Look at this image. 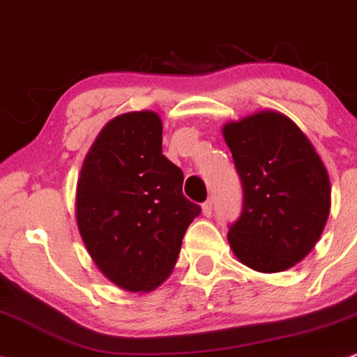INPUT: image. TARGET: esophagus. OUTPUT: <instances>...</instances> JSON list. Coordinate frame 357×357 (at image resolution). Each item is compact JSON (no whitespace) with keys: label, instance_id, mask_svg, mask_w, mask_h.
Wrapping results in <instances>:
<instances>
[{"label":"esophagus","instance_id":"obj_1","mask_svg":"<svg viewBox=\"0 0 357 357\" xmlns=\"http://www.w3.org/2000/svg\"><path fill=\"white\" fill-rule=\"evenodd\" d=\"M202 213L205 217L212 215V200H207V202L202 204Z\"/></svg>","mask_w":357,"mask_h":357}]
</instances>
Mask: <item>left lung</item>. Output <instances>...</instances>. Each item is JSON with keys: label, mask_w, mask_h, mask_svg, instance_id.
<instances>
[{"label": "left lung", "mask_w": 357, "mask_h": 357, "mask_svg": "<svg viewBox=\"0 0 357 357\" xmlns=\"http://www.w3.org/2000/svg\"><path fill=\"white\" fill-rule=\"evenodd\" d=\"M222 135L244 188L227 241L250 269L294 267L314 249L331 212V180L307 135L284 113L261 110L227 121Z\"/></svg>", "instance_id": "1"}]
</instances>
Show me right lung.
I'll return each mask as SVG.
<instances>
[{
    "label": "right lung",
    "instance_id": "1",
    "mask_svg": "<svg viewBox=\"0 0 357 357\" xmlns=\"http://www.w3.org/2000/svg\"><path fill=\"white\" fill-rule=\"evenodd\" d=\"M162 155V119L121 113L100 130L77 182L75 217L91 261L116 287L150 292L170 275L200 207Z\"/></svg>",
    "mask_w": 357,
    "mask_h": 357
}]
</instances>
